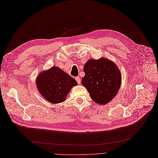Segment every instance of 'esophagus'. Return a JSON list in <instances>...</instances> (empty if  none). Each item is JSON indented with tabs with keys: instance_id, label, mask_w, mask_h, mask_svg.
I'll return each mask as SVG.
<instances>
[{
	"instance_id": "esophagus-1",
	"label": "esophagus",
	"mask_w": 158,
	"mask_h": 158,
	"mask_svg": "<svg viewBox=\"0 0 158 158\" xmlns=\"http://www.w3.org/2000/svg\"><path fill=\"white\" fill-rule=\"evenodd\" d=\"M75 80H77V83H78V84H80V82H81V79H80V77H76V78H75Z\"/></svg>"
}]
</instances>
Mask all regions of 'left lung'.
Masks as SVG:
<instances>
[{
    "label": "left lung",
    "instance_id": "8db88e82",
    "mask_svg": "<svg viewBox=\"0 0 158 158\" xmlns=\"http://www.w3.org/2000/svg\"><path fill=\"white\" fill-rule=\"evenodd\" d=\"M83 71L81 83L95 103L106 105L113 99L121 84L120 72L114 62L106 58L90 59Z\"/></svg>",
    "mask_w": 158,
    "mask_h": 158
}]
</instances>
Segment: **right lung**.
<instances>
[{
  "label": "right lung",
  "mask_w": 158,
  "mask_h": 158,
  "mask_svg": "<svg viewBox=\"0 0 158 158\" xmlns=\"http://www.w3.org/2000/svg\"><path fill=\"white\" fill-rule=\"evenodd\" d=\"M36 84L44 98L55 104L64 101L71 89L78 83L60 68L53 66L40 74Z\"/></svg>",
  "instance_id": "obj_1"
}]
</instances>
